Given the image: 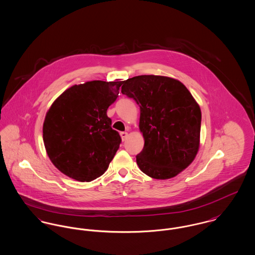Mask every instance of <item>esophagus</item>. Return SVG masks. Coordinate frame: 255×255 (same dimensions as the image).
<instances>
[{
	"label": "esophagus",
	"mask_w": 255,
	"mask_h": 255,
	"mask_svg": "<svg viewBox=\"0 0 255 255\" xmlns=\"http://www.w3.org/2000/svg\"><path fill=\"white\" fill-rule=\"evenodd\" d=\"M120 136H121V138H122V140L124 141L127 137H128V133L127 132H121L120 133Z\"/></svg>",
	"instance_id": "1"
}]
</instances>
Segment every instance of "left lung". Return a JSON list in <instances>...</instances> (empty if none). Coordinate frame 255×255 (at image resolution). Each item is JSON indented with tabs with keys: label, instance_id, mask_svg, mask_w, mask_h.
<instances>
[{
	"label": "left lung",
	"instance_id": "obj_1",
	"mask_svg": "<svg viewBox=\"0 0 255 255\" xmlns=\"http://www.w3.org/2000/svg\"><path fill=\"white\" fill-rule=\"evenodd\" d=\"M121 92L134 99L140 111L144 145L136 156L140 171L167 179L187 168L199 149L202 119L188 89L177 79L149 75L124 80Z\"/></svg>",
	"mask_w": 255,
	"mask_h": 255
}]
</instances>
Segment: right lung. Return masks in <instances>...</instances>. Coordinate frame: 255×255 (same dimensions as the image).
Returning <instances> with one entry per match:
<instances>
[{
    "label": "right lung",
    "instance_id": "add662e5",
    "mask_svg": "<svg viewBox=\"0 0 255 255\" xmlns=\"http://www.w3.org/2000/svg\"><path fill=\"white\" fill-rule=\"evenodd\" d=\"M123 81L93 80L64 91L46 113L42 137L46 153L64 175L79 181L102 176L121 137L112 128L109 107Z\"/></svg>",
    "mask_w": 255,
    "mask_h": 255
}]
</instances>
